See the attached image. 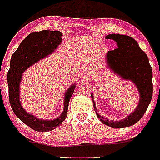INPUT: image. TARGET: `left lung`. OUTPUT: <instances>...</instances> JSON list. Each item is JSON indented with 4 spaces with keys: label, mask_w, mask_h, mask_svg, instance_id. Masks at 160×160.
<instances>
[{
    "label": "left lung",
    "mask_w": 160,
    "mask_h": 160,
    "mask_svg": "<svg viewBox=\"0 0 160 160\" xmlns=\"http://www.w3.org/2000/svg\"><path fill=\"white\" fill-rule=\"evenodd\" d=\"M106 38L113 39L117 44V49L108 51L106 55V62L108 69L120 76L123 80H128L136 86L139 91L140 100L133 112L120 121L108 120L96 112L94 95L91 94L94 109L97 117L105 125L111 128H128L140 121L146 113L150 104L153 86L152 70L149 64L147 54L140 49L139 44L127 35L112 33L107 35Z\"/></svg>",
    "instance_id": "1"
}]
</instances>
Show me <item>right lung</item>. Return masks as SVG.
I'll list each match as a JSON object with an SVG mask.
<instances>
[{
  "instance_id": "1",
  "label": "right lung",
  "mask_w": 160,
  "mask_h": 160,
  "mask_svg": "<svg viewBox=\"0 0 160 160\" xmlns=\"http://www.w3.org/2000/svg\"><path fill=\"white\" fill-rule=\"evenodd\" d=\"M62 32L59 31H44L32 32L20 43L10 60V68L8 72V96L11 108L20 121L38 132L52 131L59 127L67 116L69 102L74 92L76 83L65 91L64 110L59 116L53 120H42L24 109L20 100V84L22 73L32 64L49 56L62 43Z\"/></svg>"
}]
</instances>
